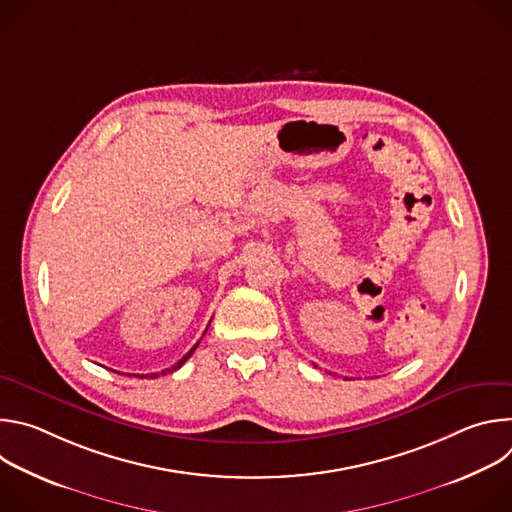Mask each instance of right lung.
Wrapping results in <instances>:
<instances>
[{"mask_svg": "<svg viewBox=\"0 0 512 512\" xmlns=\"http://www.w3.org/2000/svg\"><path fill=\"white\" fill-rule=\"evenodd\" d=\"M198 344H200V340H198V342H196V344H194V346H192V348H190V350H188V352H186V354H184V356H182V358H180V360H178L176 364H172V367H170V369H164L162 373H152V375H141V377H150V379H156V377H160V375H168V373H174V371H178V369L182 367V364H184V362H186V360H188V358H190V356L194 354V350L198 348Z\"/></svg>", "mask_w": 512, "mask_h": 512, "instance_id": "add662e5", "label": "right lung"}]
</instances>
